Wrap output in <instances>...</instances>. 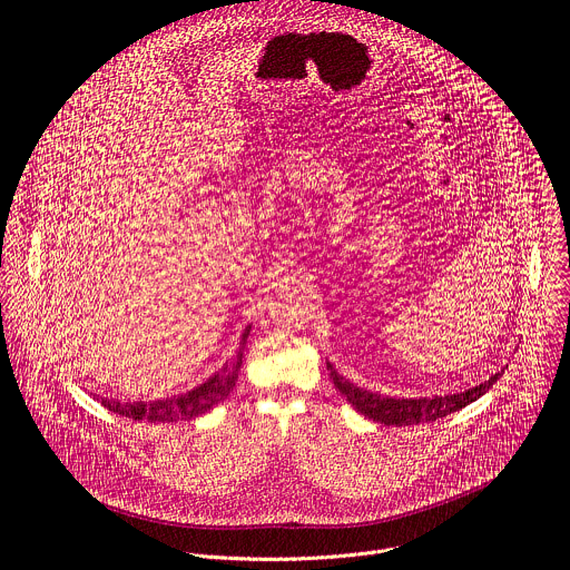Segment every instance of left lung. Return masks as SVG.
<instances>
[{"label":"left lung","instance_id":"1","mask_svg":"<svg viewBox=\"0 0 570 570\" xmlns=\"http://www.w3.org/2000/svg\"><path fill=\"white\" fill-rule=\"evenodd\" d=\"M330 374L334 385L341 390V394L354 405V409L385 426H415L424 422H435L440 417H446L478 396H482L487 390H490L501 374H494L490 381H484L471 390L458 392V394H446V396H420V399H392V396H381L370 390H363L354 383H350L345 376H341L334 365H330Z\"/></svg>","mask_w":570,"mask_h":570}]
</instances>
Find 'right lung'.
Instances as JSON below:
<instances>
[{
    "mask_svg": "<svg viewBox=\"0 0 570 570\" xmlns=\"http://www.w3.org/2000/svg\"><path fill=\"white\" fill-rule=\"evenodd\" d=\"M250 336V327H246L240 336L236 354L223 365L220 372L209 376L203 385L189 390L187 394L171 396V399H157L153 403H121L112 399H101L108 411L119 413L124 417H130L135 422H180V420H194L198 415H205L212 411L216 403H220L232 387L236 385L238 372H240V361H243V350H246Z\"/></svg>",
    "mask_w": 570,
    "mask_h": 570,
    "instance_id": "right-lung-1",
    "label": "right lung"
}]
</instances>
